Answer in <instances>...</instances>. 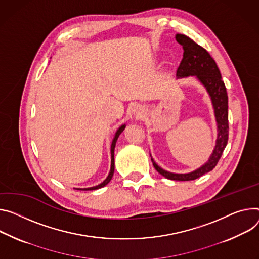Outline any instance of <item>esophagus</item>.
I'll list each match as a JSON object with an SVG mask.
<instances>
[{"label": "esophagus", "mask_w": 259, "mask_h": 259, "mask_svg": "<svg viewBox=\"0 0 259 259\" xmlns=\"http://www.w3.org/2000/svg\"><path fill=\"white\" fill-rule=\"evenodd\" d=\"M143 113H144V108H143V106L135 105V106L133 107V114H134L136 117H142V116H143Z\"/></svg>", "instance_id": "34e87169"}]
</instances>
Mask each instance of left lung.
I'll return each instance as SVG.
<instances>
[{
  "instance_id": "8db88e82",
  "label": "left lung",
  "mask_w": 259,
  "mask_h": 259,
  "mask_svg": "<svg viewBox=\"0 0 259 259\" xmlns=\"http://www.w3.org/2000/svg\"><path fill=\"white\" fill-rule=\"evenodd\" d=\"M176 40L183 45L184 49L183 60L177 71V79L193 76L205 89L214 109L217 125L216 144L213 153L203 165L187 174H175L163 169L155 162L151 154L150 156L155 169L164 178L174 181H192L215 168L227 145L228 96L220 70L210 55L200 45L185 35L177 34Z\"/></svg>"
}]
</instances>
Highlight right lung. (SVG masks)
I'll return each mask as SVG.
<instances>
[{
	"label": "right lung",
	"mask_w": 259,
	"mask_h": 259,
	"mask_svg": "<svg viewBox=\"0 0 259 259\" xmlns=\"http://www.w3.org/2000/svg\"><path fill=\"white\" fill-rule=\"evenodd\" d=\"M126 127V124H123L122 126L119 127V129H117L114 133V136L112 138V142H111V146H110V155H111V164H110V170H109V174L107 176V178L99 185L97 186H94V187H89V188H74V189L76 190H82V191H88V190H96V189H100V188L106 186L110 180L112 179V176H113V172H114V148H115V144H116V140L117 138H119V136L121 135V133L124 131Z\"/></svg>",
	"instance_id": "right-lung-1"
}]
</instances>
